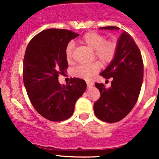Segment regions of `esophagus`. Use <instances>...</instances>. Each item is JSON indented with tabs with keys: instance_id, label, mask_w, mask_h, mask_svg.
I'll return each mask as SVG.
<instances>
[{
	"instance_id": "1",
	"label": "esophagus",
	"mask_w": 159,
	"mask_h": 159,
	"mask_svg": "<svg viewBox=\"0 0 159 159\" xmlns=\"http://www.w3.org/2000/svg\"><path fill=\"white\" fill-rule=\"evenodd\" d=\"M87 86L89 89H90V88H92L93 86H94V83H93L92 81H87Z\"/></svg>"
}]
</instances>
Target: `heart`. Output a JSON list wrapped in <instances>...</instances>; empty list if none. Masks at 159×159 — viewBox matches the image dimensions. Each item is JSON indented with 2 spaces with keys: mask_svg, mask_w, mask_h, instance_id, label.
<instances>
[{
  "mask_svg": "<svg viewBox=\"0 0 159 159\" xmlns=\"http://www.w3.org/2000/svg\"><path fill=\"white\" fill-rule=\"evenodd\" d=\"M81 41L91 48L94 49L95 56L103 62H109L115 53V45L110 41H105V38L97 32L90 31L81 38ZM74 44L70 42L65 49V56L68 61L72 59ZM101 68L98 62L83 64L78 65L73 70V74L83 79H91Z\"/></svg>",
  "mask_w": 159,
  "mask_h": 159,
  "instance_id": "obj_1",
  "label": "heart"
}]
</instances>
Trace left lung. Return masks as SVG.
I'll return each mask as SVG.
<instances>
[{
	"instance_id": "1",
	"label": "left lung",
	"mask_w": 159,
	"mask_h": 159,
	"mask_svg": "<svg viewBox=\"0 0 159 159\" xmlns=\"http://www.w3.org/2000/svg\"><path fill=\"white\" fill-rule=\"evenodd\" d=\"M101 30H118V27H103ZM144 66L142 54L132 37L126 31L118 38L113 59L100 75L112 78L109 88L95 83L101 97L94 104L96 117L105 122L123 119L134 108L143 82Z\"/></svg>"
}]
</instances>
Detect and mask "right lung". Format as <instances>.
I'll list each match as a JSON object with an SVG mask.
<instances>
[{
	"label": "right lung",
	"instance_id": "add662e5",
	"mask_svg": "<svg viewBox=\"0 0 159 159\" xmlns=\"http://www.w3.org/2000/svg\"><path fill=\"white\" fill-rule=\"evenodd\" d=\"M78 34L65 29L44 30L34 37L25 51L23 80L27 93L37 111L52 121L68 119L78 99L87 88L85 81L74 78L61 85L60 74L67 71L65 49Z\"/></svg>",
	"mask_w": 159,
	"mask_h": 159
}]
</instances>
